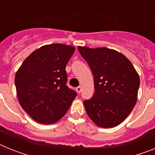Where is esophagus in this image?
<instances>
[{
	"label": "esophagus",
	"instance_id": "1",
	"mask_svg": "<svg viewBox=\"0 0 155 155\" xmlns=\"http://www.w3.org/2000/svg\"><path fill=\"white\" fill-rule=\"evenodd\" d=\"M76 90H77V91H78V92L79 94H80L81 91V86H78V87H76Z\"/></svg>",
	"mask_w": 155,
	"mask_h": 155
}]
</instances>
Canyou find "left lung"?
Here are the masks:
<instances>
[{
	"instance_id": "8db88e82",
	"label": "left lung",
	"mask_w": 155,
	"mask_h": 155,
	"mask_svg": "<svg viewBox=\"0 0 155 155\" xmlns=\"http://www.w3.org/2000/svg\"><path fill=\"white\" fill-rule=\"evenodd\" d=\"M78 49L94 76V94L84 101L87 116L102 128L119 125L136 104L139 75L130 61L116 50L83 46Z\"/></svg>"
}]
</instances>
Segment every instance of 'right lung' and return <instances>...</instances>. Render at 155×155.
Instances as JSON below:
<instances>
[{
    "label": "right lung",
    "mask_w": 155,
    "mask_h": 155,
    "mask_svg": "<svg viewBox=\"0 0 155 155\" xmlns=\"http://www.w3.org/2000/svg\"><path fill=\"white\" fill-rule=\"evenodd\" d=\"M75 48L46 45L27 57L15 78L18 102L39 124H51L61 119L77 96L67 85L66 66Z\"/></svg>",
    "instance_id": "right-lung-1"
}]
</instances>
